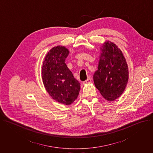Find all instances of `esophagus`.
I'll return each mask as SVG.
<instances>
[{"label":"esophagus","instance_id":"esophagus-1","mask_svg":"<svg viewBox=\"0 0 153 153\" xmlns=\"http://www.w3.org/2000/svg\"><path fill=\"white\" fill-rule=\"evenodd\" d=\"M92 82V80L91 79H88L86 80H85V82H83V85H85V84H89V83H91Z\"/></svg>","mask_w":153,"mask_h":153}]
</instances>
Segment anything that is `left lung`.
<instances>
[{"mask_svg": "<svg viewBox=\"0 0 153 153\" xmlns=\"http://www.w3.org/2000/svg\"><path fill=\"white\" fill-rule=\"evenodd\" d=\"M102 47L93 81L102 96L113 101L125 89L129 76L128 65L121 50L114 43L108 41Z\"/></svg>", "mask_w": 153, "mask_h": 153, "instance_id": "8db88e82", "label": "left lung"}]
</instances>
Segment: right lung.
<instances>
[{
    "label": "right lung",
    "mask_w": 153,
    "mask_h": 153,
    "mask_svg": "<svg viewBox=\"0 0 153 153\" xmlns=\"http://www.w3.org/2000/svg\"><path fill=\"white\" fill-rule=\"evenodd\" d=\"M69 51L64 46L53 47L46 55L42 67V79L46 91L56 101L68 105L77 97L80 83L65 63Z\"/></svg>",
    "instance_id": "1"
}]
</instances>
